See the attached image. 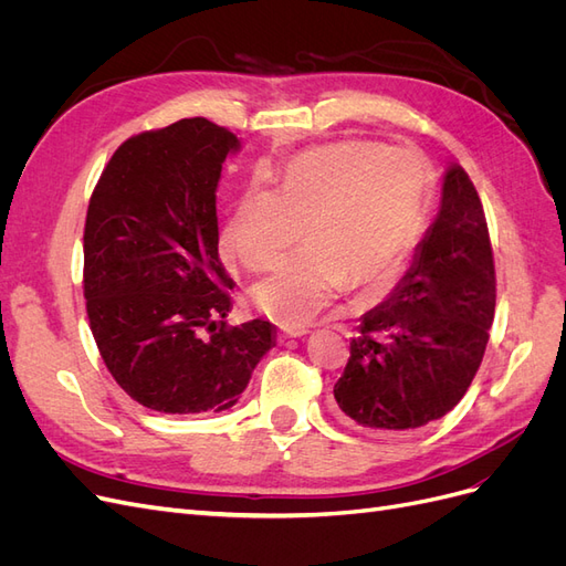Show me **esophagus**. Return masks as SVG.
Segmentation results:
<instances>
[{
  "mask_svg": "<svg viewBox=\"0 0 566 566\" xmlns=\"http://www.w3.org/2000/svg\"><path fill=\"white\" fill-rule=\"evenodd\" d=\"M306 333H310L306 328H287V325H283L281 328V337H302Z\"/></svg>",
  "mask_w": 566,
  "mask_h": 566,
  "instance_id": "esophagus-1",
  "label": "esophagus"
}]
</instances>
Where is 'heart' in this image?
<instances>
[{"instance_id":"b5f03b06","label":"heart","mask_w":566,"mask_h":566,"mask_svg":"<svg viewBox=\"0 0 566 566\" xmlns=\"http://www.w3.org/2000/svg\"><path fill=\"white\" fill-rule=\"evenodd\" d=\"M432 167L413 148L339 142L287 165L279 191L250 186L221 231V250L250 271L271 269L302 238L310 243L252 287L256 310L304 328L347 283L389 281L420 245Z\"/></svg>"}]
</instances>
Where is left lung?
<instances>
[{
	"label": "left lung",
	"mask_w": 566,
	"mask_h": 566,
	"mask_svg": "<svg viewBox=\"0 0 566 566\" xmlns=\"http://www.w3.org/2000/svg\"><path fill=\"white\" fill-rule=\"evenodd\" d=\"M495 312V269L482 200L460 165L391 295L361 316L335 382L342 413L368 430H416L465 397Z\"/></svg>",
	"instance_id": "left-lung-1"
}]
</instances>
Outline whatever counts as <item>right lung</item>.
I'll use <instances>...</instances> for the list:
<instances>
[{
	"instance_id": "right-lung-1",
	"label": "right lung",
	"mask_w": 566,
	"mask_h": 566,
	"mask_svg": "<svg viewBox=\"0 0 566 566\" xmlns=\"http://www.w3.org/2000/svg\"><path fill=\"white\" fill-rule=\"evenodd\" d=\"M241 142L205 117L142 132L101 175L84 224V300L106 368L134 401L172 416L241 399L276 328L227 325L217 184Z\"/></svg>"
}]
</instances>
